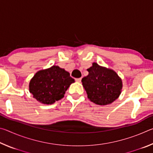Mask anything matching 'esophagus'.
<instances>
[{
    "label": "esophagus",
    "instance_id": "1",
    "mask_svg": "<svg viewBox=\"0 0 153 153\" xmlns=\"http://www.w3.org/2000/svg\"><path fill=\"white\" fill-rule=\"evenodd\" d=\"M81 80H82L81 77H79V78H76V81L77 82H81Z\"/></svg>",
    "mask_w": 153,
    "mask_h": 153
}]
</instances>
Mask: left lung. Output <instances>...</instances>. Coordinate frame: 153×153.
Returning a JSON list of instances; mask_svg holds the SVG:
<instances>
[{
	"instance_id": "left-lung-1",
	"label": "left lung",
	"mask_w": 153,
	"mask_h": 153,
	"mask_svg": "<svg viewBox=\"0 0 153 153\" xmlns=\"http://www.w3.org/2000/svg\"><path fill=\"white\" fill-rule=\"evenodd\" d=\"M88 75L83 77L82 82L88 98L95 104H111L121 94L122 81L115 71L93 63L87 69Z\"/></svg>"
}]
</instances>
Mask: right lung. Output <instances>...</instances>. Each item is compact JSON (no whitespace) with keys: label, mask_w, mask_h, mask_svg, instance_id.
Returning a JSON list of instances; mask_svg holds the SVG:
<instances>
[{"label":"right lung","mask_w":153,"mask_h":153,"mask_svg":"<svg viewBox=\"0 0 153 153\" xmlns=\"http://www.w3.org/2000/svg\"><path fill=\"white\" fill-rule=\"evenodd\" d=\"M74 79L69 72L58 66L37 72L30 82V92L38 101L53 104L64 97Z\"/></svg>","instance_id":"right-lung-1"}]
</instances>
